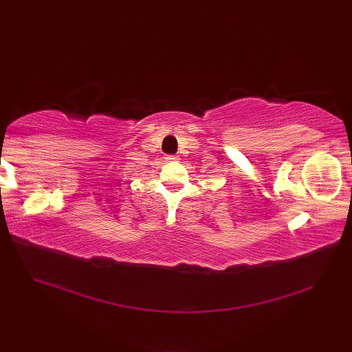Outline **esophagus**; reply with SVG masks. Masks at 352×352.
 I'll list each match as a JSON object with an SVG mask.
<instances>
[{
  "label": "esophagus",
  "mask_w": 352,
  "mask_h": 352,
  "mask_svg": "<svg viewBox=\"0 0 352 352\" xmlns=\"http://www.w3.org/2000/svg\"><path fill=\"white\" fill-rule=\"evenodd\" d=\"M164 160H166V162H175V160H178V157L177 155H166V157H164Z\"/></svg>",
  "instance_id": "esophagus-1"
}]
</instances>
